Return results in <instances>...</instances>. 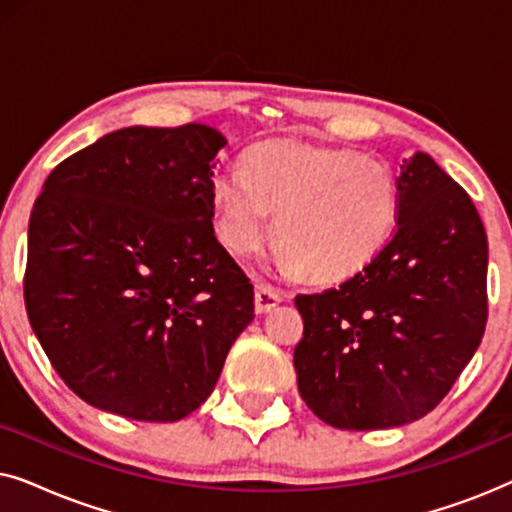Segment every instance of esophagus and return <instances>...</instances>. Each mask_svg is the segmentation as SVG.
<instances>
[{
    "instance_id": "obj_1",
    "label": "esophagus",
    "mask_w": 512,
    "mask_h": 512,
    "mask_svg": "<svg viewBox=\"0 0 512 512\" xmlns=\"http://www.w3.org/2000/svg\"><path fill=\"white\" fill-rule=\"evenodd\" d=\"M279 293L272 289V286L258 284L256 293H254V305H256V314H268L270 310H275L279 305Z\"/></svg>"
}]
</instances>
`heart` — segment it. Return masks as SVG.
<instances>
[{"label": "heart", "mask_w": 512, "mask_h": 512, "mask_svg": "<svg viewBox=\"0 0 512 512\" xmlns=\"http://www.w3.org/2000/svg\"><path fill=\"white\" fill-rule=\"evenodd\" d=\"M216 235L237 256L270 242V216L286 268L317 282L352 277L380 256L396 230L398 191L382 160L340 146L263 144L242 174L212 181Z\"/></svg>", "instance_id": "heart-1"}]
</instances>
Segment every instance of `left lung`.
<instances>
[{"label": "left lung", "mask_w": 512, "mask_h": 512, "mask_svg": "<svg viewBox=\"0 0 512 512\" xmlns=\"http://www.w3.org/2000/svg\"><path fill=\"white\" fill-rule=\"evenodd\" d=\"M398 226L352 279L298 296V391L321 422L394 429L447 396L487 324V235L478 209L429 153L403 160Z\"/></svg>", "instance_id": "8db88e82"}]
</instances>
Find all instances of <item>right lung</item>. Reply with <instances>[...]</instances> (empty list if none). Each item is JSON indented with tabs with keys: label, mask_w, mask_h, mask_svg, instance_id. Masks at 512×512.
Returning a JSON list of instances; mask_svg holds the SVG:
<instances>
[{
	"label": "right lung",
	"mask_w": 512,
	"mask_h": 512,
	"mask_svg": "<svg viewBox=\"0 0 512 512\" xmlns=\"http://www.w3.org/2000/svg\"><path fill=\"white\" fill-rule=\"evenodd\" d=\"M209 125L109 132L48 174L27 230L25 307L62 382L97 410L179 422L254 319L214 235Z\"/></svg>",
	"instance_id": "1"
}]
</instances>
